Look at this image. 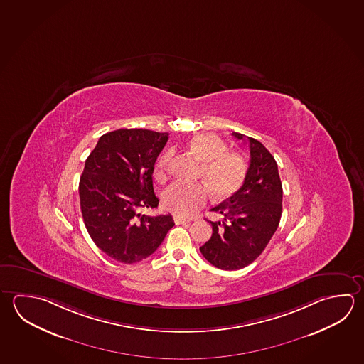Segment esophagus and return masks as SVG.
Wrapping results in <instances>:
<instances>
[{
  "instance_id": "34e87169",
  "label": "esophagus",
  "mask_w": 364,
  "mask_h": 364,
  "mask_svg": "<svg viewBox=\"0 0 364 364\" xmlns=\"http://www.w3.org/2000/svg\"><path fill=\"white\" fill-rule=\"evenodd\" d=\"M190 222H191V219H185L179 217V215H174V223L177 225H186V223H190Z\"/></svg>"
}]
</instances>
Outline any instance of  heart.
I'll return each instance as SVG.
<instances>
[{
  "mask_svg": "<svg viewBox=\"0 0 364 364\" xmlns=\"http://www.w3.org/2000/svg\"><path fill=\"white\" fill-rule=\"evenodd\" d=\"M188 147L203 161L198 176L214 200L231 198L240 190L247 172L246 163L240 154L227 151L225 142L210 133L195 136L188 142ZM172 156V150L160 155L155 166L156 178L164 177ZM206 187L198 183L173 182L161 193L163 204L177 215L191 217L205 204L209 195Z\"/></svg>",
  "mask_w": 364,
  "mask_h": 364,
  "instance_id": "b5f03b06",
  "label": "heart"
}]
</instances>
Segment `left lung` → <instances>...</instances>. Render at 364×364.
Returning a JSON list of instances; mask_svg holds the SVG:
<instances>
[{"instance_id":"1","label":"left lung","mask_w":364,"mask_h":364,"mask_svg":"<svg viewBox=\"0 0 364 364\" xmlns=\"http://www.w3.org/2000/svg\"><path fill=\"white\" fill-rule=\"evenodd\" d=\"M236 139L244 134L233 132ZM250 166L244 185L231 198L214 206L223 215L212 222V237L200 247L203 257L219 269L236 271L263 252L277 230L282 214V183L277 163L258 139L247 137Z\"/></svg>"}]
</instances>
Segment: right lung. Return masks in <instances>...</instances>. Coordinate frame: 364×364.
Listing matches in <instances>:
<instances>
[{"instance_id": "right-lung-1", "label": "right lung", "mask_w": 364, "mask_h": 364, "mask_svg": "<svg viewBox=\"0 0 364 364\" xmlns=\"http://www.w3.org/2000/svg\"><path fill=\"white\" fill-rule=\"evenodd\" d=\"M168 133L118 129L101 136L80 176L82 217L107 257L132 264L150 257L174 225L172 215L149 217L158 208L152 173Z\"/></svg>"}]
</instances>
